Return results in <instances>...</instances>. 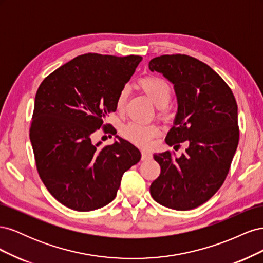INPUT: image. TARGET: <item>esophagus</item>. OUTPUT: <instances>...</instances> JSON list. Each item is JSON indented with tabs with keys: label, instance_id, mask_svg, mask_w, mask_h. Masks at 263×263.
Masks as SVG:
<instances>
[{
	"label": "esophagus",
	"instance_id": "34e87169",
	"mask_svg": "<svg viewBox=\"0 0 263 263\" xmlns=\"http://www.w3.org/2000/svg\"><path fill=\"white\" fill-rule=\"evenodd\" d=\"M141 159L144 161L150 160V159H153V154H151L148 150H142L141 151Z\"/></svg>",
	"mask_w": 263,
	"mask_h": 263
}]
</instances>
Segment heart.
<instances>
[{
    "label": "heart",
    "mask_w": 263,
    "mask_h": 263,
    "mask_svg": "<svg viewBox=\"0 0 263 263\" xmlns=\"http://www.w3.org/2000/svg\"><path fill=\"white\" fill-rule=\"evenodd\" d=\"M139 86L141 90L146 93L149 100L154 103L158 108H165L171 101L172 91L169 84L163 81L160 78L149 77L141 79L139 81ZM128 97V89L123 87L119 91L116 100V108L123 110L125 103ZM159 133V127L153 124L145 125L136 122H130L125 125L122 128V135L134 144L138 146H148L156 135Z\"/></svg>",
    "instance_id": "b5f03b06"
}]
</instances>
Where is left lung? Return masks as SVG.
Listing matches in <instances>:
<instances>
[{
	"mask_svg": "<svg viewBox=\"0 0 263 263\" xmlns=\"http://www.w3.org/2000/svg\"><path fill=\"white\" fill-rule=\"evenodd\" d=\"M149 69L170 81L177 95L166 145H187L180 157L170 151L154 155L161 172L150 194L168 209L193 210L208 202L227 177L239 141L237 103L226 82L190 55H160L149 61Z\"/></svg>",
	"mask_w": 263,
	"mask_h": 263,
	"instance_id": "1",
	"label": "left lung"
}]
</instances>
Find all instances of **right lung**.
I'll use <instances>...</instances> for the list:
<instances>
[{
    "label": "right lung",
    "mask_w": 263,
    "mask_h": 263,
    "mask_svg": "<svg viewBox=\"0 0 263 263\" xmlns=\"http://www.w3.org/2000/svg\"><path fill=\"white\" fill-rule=\"evenodd\" d=\"M141 59L78 55L38 87L29 130L37 170L50 194L71 210L89 212L112 202L123 174L140 160L129 141L116 136L113 145L101 147L92 134L116 110L117 95Z\"/></svg>",
    "instance_id": "right-lung-1"
}]
</instances>
